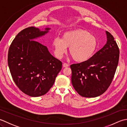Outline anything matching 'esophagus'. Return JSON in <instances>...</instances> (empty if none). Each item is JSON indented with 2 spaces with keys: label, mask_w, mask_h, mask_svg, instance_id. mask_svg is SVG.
Masks as SVG:
<instances>
[{
  "label": "esophagus",
  "mask_w": 127,
  "mask_h": 127,
  "mask_svg": "<svg viewBox=\"0 0 127 127\" xmlns=\"http://www.w3.org/2000/svg\"><path fill=\"white\" fill-rule=\"evenodd\" d=\"M69 66V64H67L66 63H64L63 64V67H68Z\"/></svg>",
  "instance_id": "1"
}]
</instances>
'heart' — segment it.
Wrapping results in <instances>:
<instances>
[{"instance_id":"heart-1","label":"heart","mask_w":127,"mask_h":127,"mask_svg":"<svg viewBox=\"0 0 127 127\" xmlns=\"http://www.w3.org/2000/svg\"><path fill=\"white\" fill-rule=\"evenodd\" d=\"M95 36L88 31L76 30L64 33L62 39L56 37L53 40L52 46L56 57L61 59L69 48V53L74 61L84 62L92 58L97 48Z\"/></svg>"}]
</instances>
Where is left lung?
Returning <instances> with one entry per match:
<instances>
[{
    "label": "left lung",
    "mask_w": 127,
    "mask_h": 127,
    "mask_svg": "<svg viewBox=\"0 0 127 127\" xmlns=\"http://www.w3.org/2000/svg\"><path fill=\"white\" fill-rule=\"evenodd\" d=\"M107 43L86 61L70 66L74 89L83 97H95L105 93L114 77L120 50L115 39L106 31Z\"/></svg>",
    "instance_id": "obj_1"
}]
</instances>
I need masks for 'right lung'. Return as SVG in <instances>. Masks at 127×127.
Returning a JSON list of instances; mask_svg holds the SVG:
<instances>
[{
    "label": "right lung",
    "mask_w": 127,
    "mask_h": 127,
    "mask_svg": "<svg viewBox=\"0 0 127 127\" xmlns=\"http://www.w3.org/2000/svg\"><path fill=\"white\" fill-rule=\"evenodd\" d=\"M30 27L19 32L10 45L7 63L12 78L20 90L38 97L53 85L62 63L51 55L46 46L33 40L48 32Z\"/></svg>",
    "instance_id": "right-lung-1"
}]
</instances>
